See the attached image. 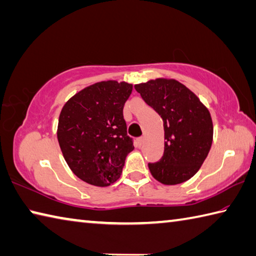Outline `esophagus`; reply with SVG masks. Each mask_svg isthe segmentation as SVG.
Segmentation results:
<instances>
[{
	"label": "esophagus",
	"mask_w": 256,
	"mask_h": 256,
	"mask_svg": "<svg viewBox=\"0 0 256 256\" xmlns=\"http://www.w3.org/2000/svg\"><path fill=\"white\" fill-rule=\"evenodd\" d=\"M138 146H142L143 143H144V138H143V136L138 138Z\"/></svg>",
	"instance_id": "1"
}]
</instances>
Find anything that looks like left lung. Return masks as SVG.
I'll return each instance as SVG.
<instances>
[{"label":"left lung","instance_id":"8db88e82","mask_svg":"<svg viewBox=\"0 0 256 256\" xmlns=\"http://www.w3.org/2000/svg\"><path fill=\"white\" fill-rule=\"evenodd\" d=\"M134 88L164 120V156L148 164L153 178L169 186L189 180L200 169L212 148L214 126L208 108L176 80L156 78Z\"/></svg>","mask_w":256,"mask_h":256}]
</instances>
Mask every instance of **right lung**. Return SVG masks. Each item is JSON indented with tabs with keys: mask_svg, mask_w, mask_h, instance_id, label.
Returning <instances> with one entry per match:
<instances>
[{
	"mask_svg": "<svg viewBox=\"0 0 256 256\" xmlns=\"http://www.w3.org/2000/svg\"><path fill=\"white\" fill-rule=\"evenodd\" d=\"M132 84L104 80L87 86L60 112L57 138L67 164L85 182L108 187L122 174L134 150L123 118Z\"/></svg>",
	"mask_w": 256,
	"mask_h": 256,
	"instance_id": "add662e5",
	"label": "right lung"
}]
</instances>
